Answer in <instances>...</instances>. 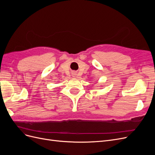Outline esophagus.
<instances>
[{"mask_svg":"<svg viewBox=\"0 0 155 155\" xmlns=\"http://www.w3.org/2000/svg\"><path fill=\"white\" fill-rule=\"evenodd\" d=\"M73 75H75V74H73Z\"/></svg>","mask_w":155,"mask_h":155,"instance_id":"obj_1","label":"esophagus"}]
</instances>
